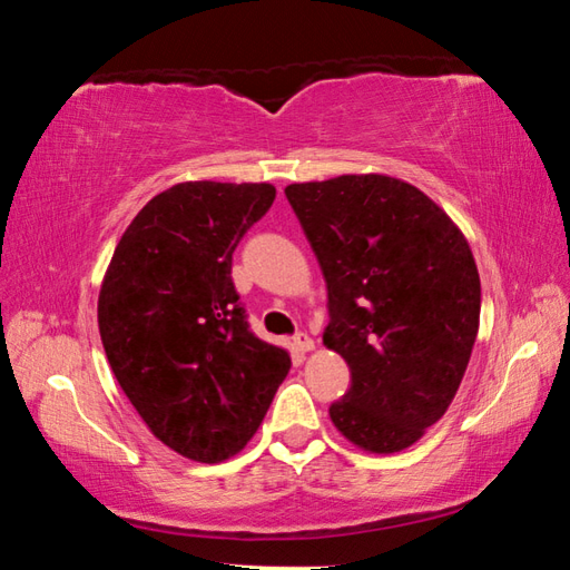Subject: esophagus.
I'll return each mask as SVG.
<instances>
[{
  "label": "esophagus",
  "mask_w": 570,
  "mask_h": 570,
  "mask_svg": "<svg viewBox=\"0 0 570 570\" xmlns=\"http://www.w3.org/2000/svg\"><path fill=\"white\" fill-rule=\"evenodd\" d=\"M294 346L298 352H312L314 350V340L306 332H296L294 334Z\"/></svg>",
  "instance_id": "obj_1"
}]
</instances>
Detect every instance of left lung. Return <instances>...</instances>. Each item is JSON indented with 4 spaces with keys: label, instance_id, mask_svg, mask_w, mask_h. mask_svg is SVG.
Listing matches in <instances>:
<instances>
[{
    "label": "left lung",
    "instance_id": "1",
    "mask_svg": "<svg viewBox=\"0 0 570 570\" xmlns=\"http://www.w3.org/2000/svg\"><path fill=\"white\" fill-rule=\"evenodd\" d=\"M284 193L330 294L324 344L352 374L334 428L382 455L410 448L450 407L478 336L468 240L420 188L377 173Z\"/></svg>",
    "mask_w": 570,
    "mask_h": 570
}]
</instances>
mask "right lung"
Returning a JSON list of instances; mask_svg holds the SVG:
<instances>
[{
	"instance_id": "add662e5",
	"label": "right lung",
	"mask_w": 570,
	"mask_h": 570,
	"mask_svg": "<svg viewBox=\"0 0 570 570\" xmlns=\"http://www.w3.org/2000/svg\"><path fill=\"white\" fill-rule=\"evenodd\" d=\"M268 183H178L125 228L98 298L105 354L163 445L220 462L254 438L292 360L250 332L230 264Z\"/></svg>"
}]
</instances>
